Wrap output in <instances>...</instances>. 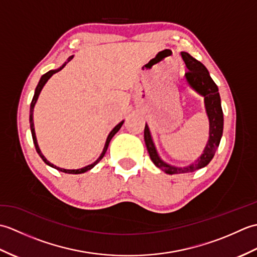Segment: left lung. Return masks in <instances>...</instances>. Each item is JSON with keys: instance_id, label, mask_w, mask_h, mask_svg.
<instances>
[{"instance_id": "left-lung-1", "label": "left lung", "mask_w": 257, "mask_h": 257, "mask_svg": "<svg viewBox=\"0 0 257 257\" xmlns=\"http://www.w3.org/2000/svg\"><path fill=\"white\" fill-rule=\"evenodd\" d=\"M181 56L185 63V66L189 69L188 72L184 74L185 80L188 81V84L192 87L194 90L198 91L202 96H204L206 113L210 120V138L203 151V155H202L198 159V161L194 162L193 165L185 168L172 167L167 165L166 162H163L159 158V156H158L154 141L151 139L149 128L148 125L146 124L145 143L147 146V150L149 152L150 159L155 163L156 167L161 169L162 171H165L166 173L169 174L193 172L205 167L206 165H209V162L215 155V151L220 145L221 137L223 134V111L221 107V98L219 94V89H217L216 84L211 78V76L204 65L199 62L198 59H195L194 57L191 56L190 54L185 52L181 53Z\"/></svg>"}]
</instances>
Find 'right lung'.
<instances>
[{
    "instance_id": "right-lung-1",
    "label": "right lung",
    "mask_w": 257,
    "mask_h": 257,
    "mask_svg": "<svg viewBox=\"0 0 257 257\" xmlns=\"http://www.w3.org/2000/svg\"><path fill=\"white\" fill-rule=\"evenodd\" d=\"M73 58V56H70L69 58H68V61H70V59ZM64 66H65V64L63 65V66L61 67V68H58V69H55V70H50V72H47L46 74H44L41 77V79H40V83H38V85H37V87H36V89H35V94H34V96H33V99H32V102H31V108H30V124H31V132H32V137H33V143H34V145H35V149H36V151H37V154L40 155V157L42 158L43 159V161H44L46 165H48V166H51V167H53V168H55L56 170H59V171H62V172H65V173H70V174H79V173H84V172H86V171H88V170H90V169L92 168V167H95L98 162H99L102 158H103V156H105V154H106V151H107V149H108V146H109V143H110V140H111V138L113 137L114 135H116L117 133H118V130L121 128V125H122V123H123V121H121L120 123H118L116 127H114L112 130H111V133L109 134V136H108V138H107V140H106V144H105V147H103V150H102V154L100 155V157L98 158V159L94 162V163H91V165H89V166H87V167H84V168H81V169H78V170H66V169H62V168H58V167H56V166H54L53 163H51V162H48L47 160H46V158L42 155V152H41V150H40V148H38V145H37V140H36V136H35V129H34V122H33V109H34V106H35V103H36V100H37V98H38V95H40V92H41V90H42V88L43 87H44V85L46 84V81L51 78V76L53 75V74H55V73H57V72H59V70H61L62 68H64Z\"/></svg>"
}]
</instances>
